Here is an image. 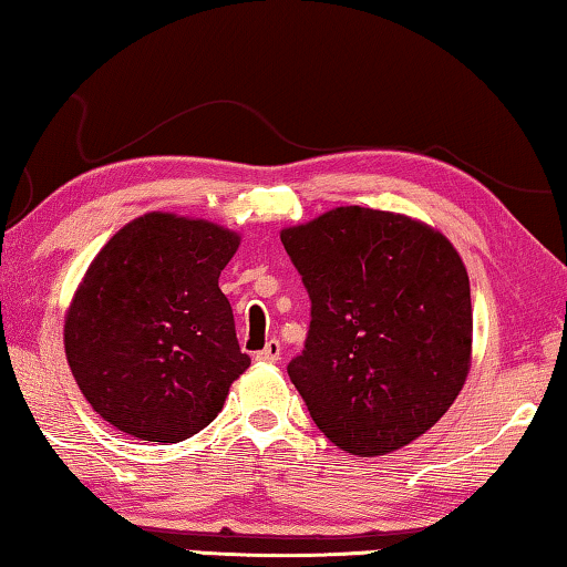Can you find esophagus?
<instances>
[{
  "mask_svg": "<svg viewBox=\"0 0 567 567\" xmlns=\"http://www.w3.org/2000/svg\"><path fill=\"white\" fill-rule=\"evenodd\" d=\"M280 353H282V349H280V341H267V346L261 351H257L255 353V359L257 361H267V364H275V361H280Z\"/></svg>",
  "mask_w": 567,
  "mask_h": 567,
  "instance_id": "esophagus-1",
  "label": "esophagus"
}]
</instances>
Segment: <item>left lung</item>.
Here are the masks:
<instances>
[{"label": "left lung", "instance_id": "obj_1", "mask_svg": "<svg viewBox=\"0 0 567 567\" xmlns=\"http://www.w3.org/2000/svg\"><path fill=\"white\" fill-rule=\"evenodd\" d=\"M310 295L306 351L287 374L328 441L374 458L417 441L471 369L466 265L417 218L338 206L280 231Z\"/></svg>", "mask_w": 567, "mask_h": 567}]
</instances>
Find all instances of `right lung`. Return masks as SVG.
I'll list each match as a JSON object with an SVG mask.
<instances>
[{"label":"right lung","mask_w":567,"mask_h":567,"mask_svg":"<svg viewBox=\"0 0 567 567\" xmlns=\"http://www.w3.org/2000/svg\"><path fill=\"white\" fill-rule=\"evenodd\" d=\"M241 236L150 210L91 261L65 310L71 374L99 417L150 443H181L221 412L249 369L218 287Z\"/></svg>","instance_id":"1"}]
</instances>
